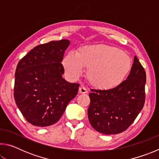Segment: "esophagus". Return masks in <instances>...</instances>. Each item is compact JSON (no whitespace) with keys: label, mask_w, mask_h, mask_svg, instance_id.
<instances>
[{"label":"esophagus","mask_w":159,"mask_h":159,"mask_svg":"<svg viewBox=\"0 0 159 159\" xmlns=\"http://www.w3.org/2000/svg\"><path fill=\"white\" fill-rule=\"evenodd\" d=\"M88 93V90L84 86H81V87L79 88V93L80 94H85Z\"/></svg>","instance_id":"1"}]
</instances>
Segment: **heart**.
Returning <instances> with one entry per match:
<instances>
[{"mask_svg":"<svg viewBox=\"0 0 159 159\" xmlns=\"http://www.w3.org/2000/svg\"><path fill=\"white\" fill-rule=\"evenodd\" d=\"M63 64L67 74L77 79L88 69V81L99 90H111L124 80L132 66L129 55L118 48L104 44L83 46L76 54L69 52Z\"/></svg>","mask_w":159,"mask_h":159,"instance_id":"obj_1","label":"heart"}]
</instances>
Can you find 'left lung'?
I'll return each instance as SVG.
<instances>
[{
    "label": "left lung",
    "mask_w": 159,
    "mask_h": 159,
    "mask_svg": "<svg viewBox=\"0 0 159 159\" xmlns=\"http://www.w3.org/2000/svg\"><path fill=\"white\" fill-rule=\"evenodd\" d=\"M146 72L136 56L126 80L111 90H92L88 119L99 133L115 134L134 122L145 102Z\"/></svg>",
    "instance_id": "8db88e82"
}]
</instances>
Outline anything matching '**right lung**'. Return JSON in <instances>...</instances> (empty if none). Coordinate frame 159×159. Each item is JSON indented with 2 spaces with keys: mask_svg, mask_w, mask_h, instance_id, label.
Segmentation results:
<instances>
[{
  "mask_svg": "<svg viewBox=\"0 0 159 159\" xmlns=\"http://www.w3.org/2000/svg\"><path fill=\"white\" fill-rule=\"evenodd\" d=\"M69 40L37 45L18 62L14 98L25 119L38 127L55 124L78 94L79 83L62 78L61 61Z\"/></svg>",
  "mask_w": 159,
  "mask_h": 159,
  "instance_id": "obj_1",
  "label": "right lung"
}]
</instances>
